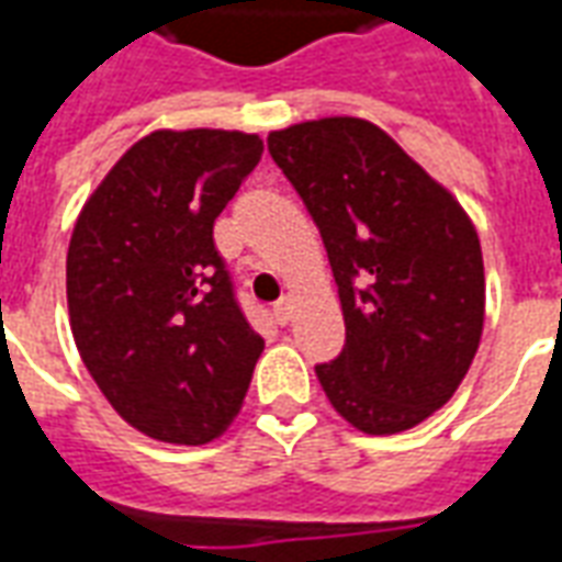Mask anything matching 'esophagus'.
Wrapping results in <instances>:
<instances>
[{
	"label": "esophagus",
	"mask_w": 562,
	"mask_h": 562,
	"mask_svg": "<svg viewBox=\"0 0 562 562\" xmlns=\"http://www.w3.org/2000/svg\"><path fill=\"white\" fill-rule=\"evenodd\" d=\"M273 318H277L280 325H289V318H292V297H280V301L273 304Z\"/></svg>",
	"instance_id": "1"
}]
</instances>
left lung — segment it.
I'll use <instances>...</instances> for the list:
<instances>
[{
    "label": "left lung",
    "instance_id": "obj_1",
    "mask_svg": "<svg viewBox=\"0 0 562 562\" xmlns=\"http://www.w3.org/2000/svg\"><path fill=\"white\" fill-rule=\"evenodd\" d=\"M268 149L328 249L346 346L316 364L364 434L422 424L467 376L484 325L479 234L442 186L367 120L270 132Z\"/></svg>",
    "mask_w": 562,
    "mask_h": 562
}]
</instances>
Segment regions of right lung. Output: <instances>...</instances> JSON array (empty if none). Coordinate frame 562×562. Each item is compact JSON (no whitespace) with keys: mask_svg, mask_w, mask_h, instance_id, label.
I'll return each instance as SVG.
<instances>
[{"mask_svg":"<svg viewBox=\"0 0 562 562\" xmlns=\"http://www.w3.org/2000/svg\"><path fill=\"white\" fill-rule=\"evenodd\" d=\"M261 153L244 132H153L111 168L71 234L80 358L116 413L161 442L216 439L265 349L213 240Z\"/></svg>","mask_w":562,"mask_h":562,"instance_id":"add662e5","label":"right lung"}]
</instances>
